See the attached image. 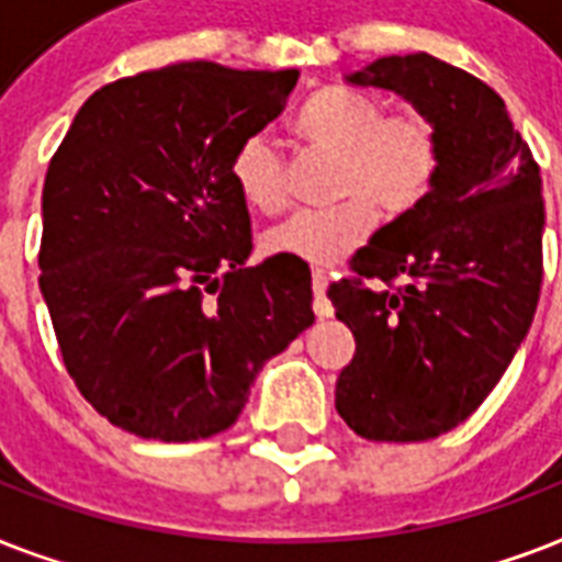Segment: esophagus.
Listing matches in <instances>:
<instances>
[{
  "instance_id": "1",
  "label": "esophagus",
  "mask_w": 562,
  "mask_h": 562,
  "mask_svg": "<svg viewBox=\"0 0 562 562\" xmlns=\"http://www.w3.org/2000/svg\"><path fill=\"white\" fill-rule=\"evenodd\" d=\"M326 289H329V277H326L324 271H312V291H315V312L321 317L333 312V306H329V300H326Z\"/></svg>"
}]
</instances>
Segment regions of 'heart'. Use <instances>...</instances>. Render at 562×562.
I'll list each match as a JSON object with an SVG mask.
<instances>
[{
    "mask_svg": "<svg viewBox=\"0 0 562 562\" xmlns=\"http://www.w3.org/2000/svg\"><path fill=\"white\" fill-rule=\"evenodd\" d=\"M297 136L312 151L335 154L326 210H306L265 236L271 256L317 268L338 265L368 238L375 206L402 218L426 201L440 171V136L423 113H387L382 101L347 87L312 92L297 119ZM229 180L247 206L273 215L289 203L285 157L268 134H247L229 157Z\"/></svg>",
    "mask_w": 562,
    "mask_h": 562,
    "instance_id": "heart-1",
    "label": "heart"
}]
</instances>
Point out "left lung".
Masks as SVG:
<instances>
[{
  "mask_svg": "<svg viewBox=\"0 0 562 562\" xmlns=\"http://www.w3.org/2000/svg\"><path fill=\"white\" fill-rule=\"evenodd\" d=\"M347 83L396 92L431 119L440 171L417 210L352 256L356 277L326 291L356 338L335 408L368 440H431L487 400L531 329L546 227L540 166L502 95L426 52L379 57Z\"/></svg>",
  "mask_w": 562,
  "mask_h": 562,
  "instance_id": "1",
  "label": "left lung"
}]
</instances>
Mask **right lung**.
Listing matches in <instances>:
<instances>
[{
  "label": "right lung",
  "instance_id": "add662e5",
  "mask_svg": "<svg viewBox=\"0 0 562 562\" xmlns=\"http://www.w3.org/2000/svg\"><path fill=\"white\" fill-rule=\"evenodd\" d=\"M297 69L210 60L83 101L43 187L40 291L83 400L145 440L229 428L262 364L315 324L312 273L254 250L229 157L280 116Z\"/></svg>",
  "mask_w": 562,
  "mask_h": 562
}]
</instances>
